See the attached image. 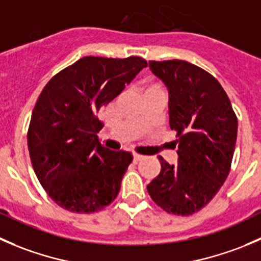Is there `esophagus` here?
Wrapping results in <instances>:
<instances>
[{
  "label": "esophagus",
  "mask_w": 261,
  "mask_h": 261,
  "mask_svg": "<svg viewBox=\"0 0 261 261\" xmlns=\"http://www.w3.org/2000/svg\"><path fill=\"white\" fill-rule=\"evenodd\" d=\"M144 159V156H142V154H139V153H134L133 154V161H134V164H137V162H139V161H142V160Z\"/></svg>",
  "instance_id": "esophagus-1"
}]
</instances>
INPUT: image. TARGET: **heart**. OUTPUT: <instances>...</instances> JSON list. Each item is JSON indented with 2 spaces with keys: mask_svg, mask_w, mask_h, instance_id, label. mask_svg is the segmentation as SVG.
<instances>
[{
  "mask_svg": "<svg viewBox=\"0 0 261 261\" xmlns=\"http://www.w3.org/2000/svg\"><path fill=\"white\" fill-rule=\"evenodd\" d=\"M152 90H162V89L156 84H149V85H146V86H144V92L152 91Z\"/></svg>",
  "mask_w": 261,
  "mask_h": 261,
  "instance_id": "heart-1",
  "label": "heart"
}]
</instances>
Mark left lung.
<instances>
[{
  "mask_svg": "<svg viewBox=\"0 0 261 261\" xmlns=\"http://www.w3.org/2000/svg\"><path fill=\"white\" fill-rule=\"evenodd\" d=\"M169 90L170 127L176 132V165L159 156L160 174L147 185L165 212L190 216L215 198L229 174L237 117L221 84L187 61H149Z\"/></svg>",
  "mask_w": 261,
  "mask_h": 261,
  "instance_id": "left-lung-1",
  "label": "left lung"
}]
</instances>
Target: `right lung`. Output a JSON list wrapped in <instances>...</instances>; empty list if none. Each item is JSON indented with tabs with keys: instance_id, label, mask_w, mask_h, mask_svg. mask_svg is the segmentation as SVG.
<instances>
[{
	"instance_id": "obj_1",
	"label": "right lung",
	"mask_w": 261,
	"mask_h": 261,
	"mask_svg": "<svg viewBox=\"0 0 261 261\" xmlns=\"http://www.w3.org/2000/svg\"><path fill=\"white\" fill-rule=\"evenodd\" d=\"M141 57H84L51 77L37 100L28 148L46 194L63 210L94 213L119 194L130 152L101 146L97 112L114 100L142 68Z\"/></svg>"
}]
</instances>
